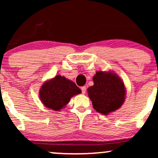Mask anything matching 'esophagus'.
<instances>
[{"instance_id":"obj_1","label":"esophagus","mask_w":158,"mask_h":158,"mask_svg":"<svg viewBox=\"0 0 158 158\" xmlns=\"http://www.w3.org/2000/svg\"><path fill=\"white\" fill-rule=\"evenodd\" d=\"M81 90H82V94H85V92H86V87H85V86H83V87H81Z\"/></svg>"}]
</instances>
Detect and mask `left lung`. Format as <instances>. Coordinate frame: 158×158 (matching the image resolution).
I'll return each mask as SVG.
<instances>
[{"label":"left lung","mask_w":158,"mask_h":158,"mask_svg":"<svg viewBox=\"0 0 158 158\" xmlns=\"http://www.w3.org/2000/svg\"><path fill=\"white\" fill-rule=\"evenodd\" d=\"M93 81L94 85L88 88V93L96 111L107 115L122 106L126 89L124 82L116 73L98 71Z\"/></svg>","instance_id":"obj_1"}]
</instances>
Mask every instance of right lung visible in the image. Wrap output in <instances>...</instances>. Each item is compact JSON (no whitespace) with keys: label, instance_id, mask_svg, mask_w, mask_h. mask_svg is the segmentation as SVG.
<instances>
[{"label":"right lung","instance_id":"right-lung-1","mask_svg":"<svg viewBox=\"0 0 158 158\" xmlns=\"http://www.w3.org/2000/svg\"><path fill=\"white\" fill-rule=\"evenodd\" d=\"M81 93V90L75 83L58 75L43 83L40 97L45 106L58 111L68 104L73 96Z\"/></svg>","mask_w":158,"mask_h":158}]
</instances>
